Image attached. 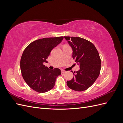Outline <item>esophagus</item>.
I'll return each mask as SVG.
<instances>
[{"label":"esophagus","mask_w":123,"mask_h":123,"mask_svg":"<svg viewBox=\"0 0 123 123\" xmlns=\"http://www.w3.org/2000/svg\"><path fill=\"white\" fill-rule=\"evenodd\" d=\"M61 72H62V73H64L66 72L65 71V70H61Z\"/></svg>","instance_id":"34e87169"}]
</instances>
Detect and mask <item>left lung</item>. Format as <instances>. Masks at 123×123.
Listing matches in <instances>:
<instances>
[{"label":"left lung","instance_id":"1","mask_svg":"<svg viewBox=\"0 0 123 123\" xmlns=\"http://www.w3.org/2000/svg\"><path fill=\"white\" fill-rule=\"evenodd\" d=\"M71 47L72 58L78 65L80 70L73 72L74 76L67 81L68 87L76 91L87 90L93 84L98 77L101 60L97 49L92 43L79 37L64 36Z\"/></svg>","mask_w":123,"mask_h":123}]
</instances>
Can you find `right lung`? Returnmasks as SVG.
<instances>
[{"label":"right lung","instance_id":"obj_1","mask_svg":"<svg viewBox=\"0 0 123 123\" xmlns=\"http://www.w3.org/2000/svg\"><path fill=\"white\" fill-rule=\"evenodd\" d=\"M64 37L43 38L33 42L26 47L20 59V70L25 83L33 90L44 93L52 89L57 77L61 74L58 68L50 70L43 65L51 51Z\"/></svg>","mask_w":123,"mask_h":123}]
</instances>
